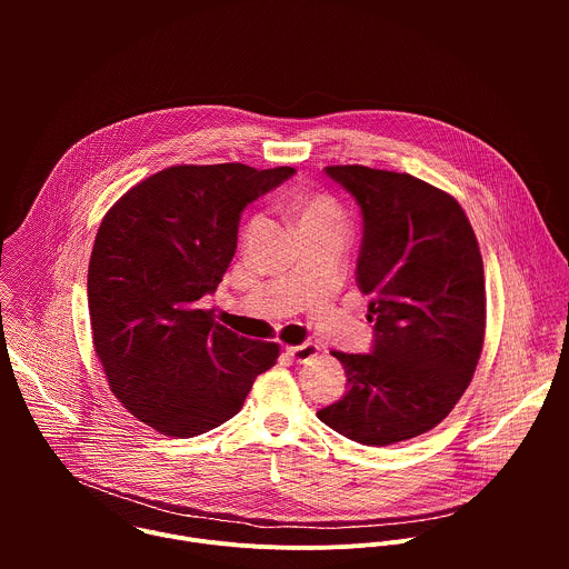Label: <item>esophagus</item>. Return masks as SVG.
<instances>
[{
	"label": "esophagus",
	"mask_w": 569,
	"mask_h": 569,
	"mask_svg": "<svg viewBox=\"0 0 569 569\" xmlns=\"http://www.w3.org/2000/svg\"><path fill=\"white\" fill-rule=\"evenodd\" d=\"M317 353H319V347L312 345V342H303V345H297V347H286V356L297 365H303V362L312 360Z\"/></svg>",
	"instance_id": "34e87169"
}]
</instances>
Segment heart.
Instances as JSON below:
<instances>
[{"label":"heart","instance_id":"1","mask_svg":"<svg viewBox=\"0 0 569 569\" xmlns=\"http://www.w3.org/2000/svg\"><path fill=\"white\" fill-rule=\"evenodd\" d=\"M292 216L301 233L317 231V229H347V211L340 200L331 193H310L301 196L292 202ZM254 227V220L248 224V231Z\"/></svg>","mask_w":569,"mask_h":569}]
</instances>
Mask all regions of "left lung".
Returning a JSON list of instances; mask_svg holds the SVG:
<instances>
[{"mask_svg":"<svg viewBox=\"0 0 569 569\" xmlns=\"http://www.w3.org/2000/svg\"><path fill=\"white\" fill-rule=\"evenodd\" d=\"M362 211L358 288L371 297V353L333 356L347 393L317 419L362 446L439 426L472 380L483 347L486 288L475 231L446 191L410 176L327 167Z\"/></svg>","mask_w":569,"mask_h":569,"instance_id":"left-lung-1","label":"left lung"}]
</instances>
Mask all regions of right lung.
Masks as SVG:
<instances>
[{
	"mask_svg": "<svg viewBox=\"0 0 569 569\" xmlns=\"http://www.w3.org/2000/svg\"><path fill=\"white\" fill-rule=\"evenodd\" d=\"M292 173L169 167L106 213L88 270L94 351L119 402L159 435L218 428L274 367L279 345L236 336L198 301L233 259L240 211Z\"/></svg>",
	"mask_w": 569,
	"mask_h": 569,
	"instance_id": "obj_1",
	"label": "right lung"
}]
</instances>
